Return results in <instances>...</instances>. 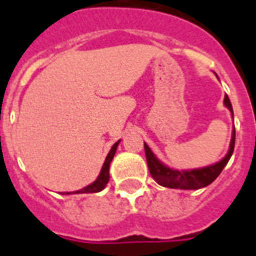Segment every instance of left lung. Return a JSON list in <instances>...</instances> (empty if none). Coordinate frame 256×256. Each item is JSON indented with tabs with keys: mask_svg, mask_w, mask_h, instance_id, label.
I'll use <instances>...</instances> for the list:
<instances>
[{
	"mask_svg": "<svg viewBox=\"0 0 256 256\" xmlns=\"http://www.w3.org/2000/svg\"><path fill=\"white\" fill-rule=\"evenodd\" d=\"M224 106L234 114L232 106H231V101H230L227 94L224 96ZM234 146H235V128L232 130V138H231V142H230L228 152L219 163L210 166V167L199 168V170L178 171V170H172L170 167H166L163 163H160L159 160L155 158V155L152 154L150 146L144 142L146 164H148V168H150V176L163 187L180 188V190H199V188L207 187L208 184L212 183L214 180L220 175V172L223 171L226 164L228 163L230 158H231L234 152Z\"/></svg>",
	"mask_w": 256,
	"mask_h": 256,
	"instance_id": "8db88e82",
	"label": "left lung"
}]
</instances>
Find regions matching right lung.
<instances>
[{
	"label": "right lung",
	"mask_w": 256,
	"mask_h": 256,
	"mask_svg": "<svg viewBox=\"0 0 256 256\" xmlns=\"http://www.w3.org/2000/svg\"><path fill=\"white\" fill-rule=\"evenodd\" d=\"M118 146V142H114V146L110 148V154H108L106 162H104V166H102V168H101V172H100V175H98V178H97L92 184H89V186H86V187L80 190V191H76L74 194H93V192H100L101 190H104L106 183L110 182V162H112V159H114V152H116ZM66 194H69V192H66Z\"/></svg>",
	"instance_id": "add662e5"
}]
</instances>
